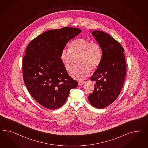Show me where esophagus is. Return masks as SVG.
Wrapping results in <instances>:
<instances>
[{
    "label": "esophagus",
    "instance_id": "1",
    "mask_svg": "<svg viewBox=\"0 0 148 148\" xmlns=\"http://www.w3.org/2000/svg\"><path fill=\"white\" fill-rule=\"evenodd\" d=\"M84 83H85V82L83 81V80H82V81H79V82H78V85H79V86H81V85H83Z\"/></svg>",
    "mask_w": 148,
    "mask_h": 148
}]
</instances>
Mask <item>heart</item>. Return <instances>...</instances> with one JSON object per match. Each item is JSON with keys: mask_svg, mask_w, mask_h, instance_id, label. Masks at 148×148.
Masks as SVG:
<instances>
[{"mask_svg": "<svg viewBox=\"0 0 148 148\" xmlns=\"http://www.w3.org/2000/svg\"><path fill=\"white\" fill-rule=\"evenodd\" d=\"M79 56V66L72 70L71 76L77 80L84 79L89 76L90 70L97 68L101 63L102 51L98 43L84 38H76L70 43L69 50L63 49L60 59L65 69L70 71L73 66L72 58Z\"/></svg>", "mask_w": 148, "mask_h": 148, "instance_id": "obj_1", "label": "heart"}]
</instances>
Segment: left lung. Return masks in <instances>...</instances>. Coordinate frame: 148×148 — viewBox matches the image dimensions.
I'll return each mask as SVG.
<instances>
[{
    "instance_id": "8db88e82",
    "label": "left lung",
    "mask_w": 148,
    "mask_h": 148,
    "mask_svg": "<svg viewBox=\"0 0 148 148\" xmlns=\"http://www.w3.org/2000/svg\"><path fill=\"white\" fill-rule=\"evenodd\" d=\"M102 51V61L91 76L95 90L88 99L91 105L103 108L120 95L126 75V62L122 46L110 35L100 30L92 32Z\"/></svg>"
}]
</instances>
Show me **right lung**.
<instances>
[{
	"mask_svg": "<svg viewBox=\"0 0 148 148\" xmlns=\"http://www.w3.org/2000/svg\"><path fill=\"white\" fill-rule=\"evenodd\" d=\"M81 29L65 27L44 32L27 47L23 58V79L32 97L49 110L63 105L70 90L78 86L69 75L60 59L61 52L69 41Z\"/></svg>",
	"mask_w": 148,
	"mask_h": 148,
	"instance_id": "add662e5",
	"label": "right lung"
}]
</instances>
